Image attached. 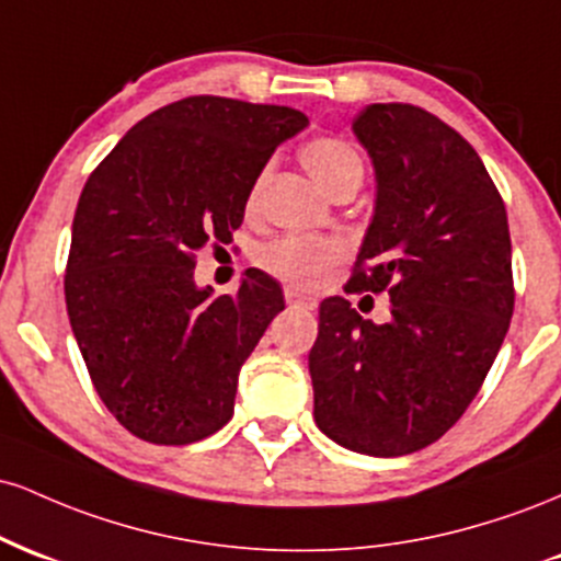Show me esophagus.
<instances>
[{"mask_svg":"<svg viewBox=\"0 0 561 561\" xmlns=\"http://www.w3.org/2000/svg\"><path fill=\"white\" fill-rule=\"evenodd\" d=\"M285 300L289 302V306L308 308V311H313V308H317V298H311V295H300V293H295V289H287Z\"/></svg>","mask_w":561,"mask_h":561,"instance_id":"34e87169","label":"esophagus"}]
</instances>
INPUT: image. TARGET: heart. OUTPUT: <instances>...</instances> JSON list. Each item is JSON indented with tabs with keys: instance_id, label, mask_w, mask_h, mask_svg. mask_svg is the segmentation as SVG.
Returning a JSON list of instances; mask_svg holds the SVG:
<instances>
[{
	"instance_id": "heart-1",
	"label": "heart",
	"mask_w": 561,
	"mask_h": 561,
	"mask_svg": "<svg viewBox=\"0 0 561 561\" xmlns=\"http://www.w3.org/2000/svg\"><path fill=\"white\" fill-rule=\"evenodd\" d=\"M300 160L313 182L330 197L345 190H358L364 179V160L356 147L345 139H311L300 150ZM263 182H266V171H261L250 186L248 208L259 205ZM340 259H343V248L334 240H324V237H279L259 253L261 266L295 289L317 287Z\"/></svg>"
}]
</instances>
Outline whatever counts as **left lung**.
I'll return each mask as SVG.
<instances>
[{"instance_id": "8db88e82", "label": "left lung", "mask_w": 561, "mask_h": 561, "mask_svg": "<svg viewBox=\"0 0 561 561\" xmlns=\"http://www.w3.org/2000/svg\"><path fill=\"white\" fill-rule=\"evenodd\" d=\"M353 134L375 165V214L347 289L390 295L375 324L340 295L308 353L313 420L366 456L414 454L478 396L514 311L512 240L472 145L433 113L369 105Z\"/></svg>"}]
</instances>
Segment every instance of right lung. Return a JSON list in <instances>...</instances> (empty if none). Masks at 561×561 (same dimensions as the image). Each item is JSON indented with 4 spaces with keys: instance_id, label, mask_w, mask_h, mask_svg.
<instances>
[{
    "instance_id": "right-lung-1",
    "label": "right lung",
    "mask_w": 561,
    "mask_h": 561,
    "mask_svg": "<svg viewBox=\"0 0 561 561\" xmlns=\"http://www.w3.org/2000/svg\"><path fill=\"white\" fill-rule=\"evenodd\" d=\"M306 126L293 107L186 96L141 118L83 186L70 327L102 403L141 440L186 446L234 414L244 358L285 295L250 268L216 298L197 287L195 253L231 242L263 165Z\"/></svg>"
}]
</instances>
